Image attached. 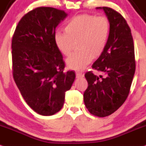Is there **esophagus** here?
Masks as SVG:
<instances>
[{
  "label": "esophagus",
  "mask_w": 146,
  "mask_h": 146,
  "mask_svg": "<svg viewBox=\"0 0 146 146\" xmlns=\"http://www.w3.org/2000/svg\"><path fill=\"white\" fill-rule=\"evenodd\" d=\"M76 78H83L84 77V74H82V73H80V72H76Z\"/></svg>",
  "instance_id": "1"
}]
</instances>
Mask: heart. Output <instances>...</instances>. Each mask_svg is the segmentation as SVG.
Segmentation results:
<instances>
[{
    "label": "heart",
    "instance_id": "b5f03b06",
    "mask_svg": "<svg viewBox=\"0 0 146 146\" xmlns=\"http://www.w3.org/2000/svg\"><path fill=\"white\" fill-rule=\"evenodd\" d=\"M65 32H56L54 41L56 48L61 54L68 56L74 43L78 50L66 59L69 68L82 70L99 57L107 46L111 31L110 21L105 16L83 13L74 16L68 21Z\"/></svg>",
    "mask_w": 146,
    "mask_h": 146
}]
</instances>
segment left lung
Instances as JSON below:
<instances>
[{
	"label": "left lung",
	"instance_id": "obj_1",
	"mask_svg": "<svg viewBox=\"0 0 146 146\" xmlns=\"http://www.w3.org/2000/svg\"><path fill=\"white\" fill-rule=\"evenodd\" d=\"M96 9L104 11L111 31L104 52L92 65L101 75L85 74L88 87L83 97L90 113L103 117L113 113L127 98L135 72V48L131 29L122 15L107 7Z\"/></svg>",
	"mask_w": 146,
	"mask_h": 146
}]
</instances>
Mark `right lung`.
I'll use <instances>...</instances> for the list:
<instances>
[{
	"instance_id": "1",
	"label": "right lung",
	"mask_w": 146,
	"mask_h": 146,
	"mask_svg": "<svg viewBox=\"0 0 146 146\" xmlns=\"http://www.w3.org/2000/svg\"><path fill=\"white\" fill-rule=\"evenodd\" d=\"M68 14L40 7L22 17L12 38L13 76L22 97L34 111L52 115L62 109L66 91L76 78L63 72L62 54L54 41L55 29Z\"/></svg>"
}]
</instances>
